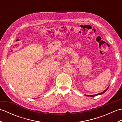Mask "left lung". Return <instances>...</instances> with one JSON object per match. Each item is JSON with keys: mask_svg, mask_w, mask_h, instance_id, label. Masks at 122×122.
<instances>
[{"mask_svg": "<svg viewBox=\"0 0 122 122\" xmlns=\"http://www.w3.org/2000/svg\"><path fill=\"white\" fill-rule=\"evenodd\" d=\"M108 88H107V89H106L105 90H104V91H103V92H101V93H98V94H94V95H86V96H87V97H95V96H97V95H98L102 94H103V93H105L106 91H107V90L108 89Z\"/></svg>", "mask_w": 122, "mask_h": 122, "instance_id": "8db88e82", "label": "left lung"}]
</instances>
